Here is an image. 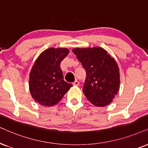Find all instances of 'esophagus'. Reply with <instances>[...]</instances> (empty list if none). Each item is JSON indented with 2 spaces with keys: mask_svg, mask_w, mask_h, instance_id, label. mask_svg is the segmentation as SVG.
<instances>
[{
  "mask_svg": "<svg viewBox=\"0 0 148 148\" xmlns=\"http://www.w3.org/2000/svg\"><path fill=\"white\" fill-rule=\"evenodd\" d=\"M72 84H73V85H74V86H78V85H79V82H78V80H75V81H74Z\"/></svg>",
  "mask_w": 148,
  "mask_h": 148,
  "instance_id": "1",
  "label": "esophagus"
}]
</instances>
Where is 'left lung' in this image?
I'll return each instance as SVG.
<instances>
[{"label": "left lung", "mask_w": 148, "mask_h": 148, "mask_svg": "<svg viewBox=\"0 0 148 148\" xmlns=\"http://www.w3.org/2000/svg\"><path fill=\"white\" fill-rule=\"evenodd\" d=\"M72 52L85 70L83 91L87 100L102 107L112 102L120 87L119 70L115 59L100 47L77 48Z\"/></svg>", "instance_id": "8db88e82"}]
</instances>
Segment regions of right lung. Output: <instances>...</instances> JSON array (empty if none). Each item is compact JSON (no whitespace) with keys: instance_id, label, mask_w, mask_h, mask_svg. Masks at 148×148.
<instances>
[{"instance_id":"right-lung-1","label":"right lung","mask_w":148,"mask_h":148,"mask_svg":"<svg viewBox=\"0 0 148 148\" xmlns=\"http://www.w3.org/2000/svg\"><path fill=\"white\" fill-rule=\"evenodd\" d=\"M68 53L67 48H50L35 61L29 74V89L33 98L41 105L57 104L72 86L63 79L60 67Z\"/></svg>"}]
</instances>
